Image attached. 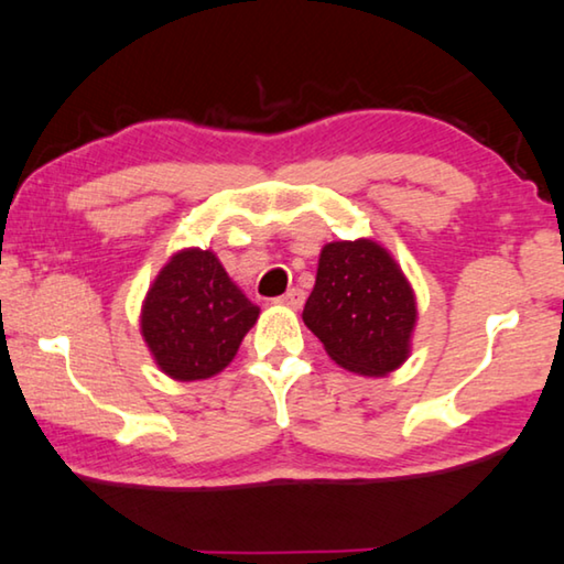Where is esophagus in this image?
<instances>
[{
  "instance_id": "1",
  "label": "esophagus",
  "mask_w": 564,
  "mask_h": 564,
  "mask_svg": "<svg viewBox=\"0 0 564 564\" xmlns=\"http://www.w3.org/2000/svg\"><path fill=\"white\" fill-rule=\"evenodd\" d=\"M303 301H306V293H303L301 289H291V291H285L281 299H275V303H281V306H289L293 311H299L303 306Z\"/></svg>"
}]
</instances>
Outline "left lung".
I'll list each match as a JSON object with an SVG mask.
<instances>
[{
    "label": "left lung",
    "instance_id": "obj_1",
    "mask_svg": "<svg viewBox=\"0 0 564 564\" xmlns=\"http://www.w3.org/2000/svg\"><path fill=\"white\" fill-rule=\"evenodd\" d=\"M303 324L346 371L387 377L409 356L416 299L387 248L366 238L336 240L321 250Z\"/></svg>",
    "mask_w": 564,
    "mask_h": 564
}]
</instances>
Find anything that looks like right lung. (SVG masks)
Listing matches in <instances>:
<instances>
[{
	"instance_id": "1",
	"label": "right lung",
	"mask_w": 564,
	"mask_h": 564,
	"mask_svg": "<svg viewBox=\"0 0 564 564\" xmlns=\"http://www.w3.org/2000/svg\"><path fill=\"white\" fill-rule=\"evenodd\" d=\"M261 308L230 281L216 253L185 248L158 273L140 330L170 379H210L234 361Z\"/></svg>"
}]
</instances>
